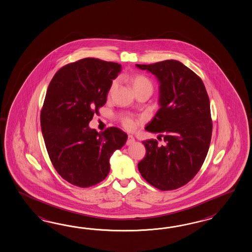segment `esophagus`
I'll return each mask as SVG.
<instances>
[{
    "label": "esophagus",
    "instance_id": "1",
    "mask_svg": "<svg viewBox=\"0 0 252 252\" xmlns=\"http://www.w3.org/2000/svg\"><path fill=\"white\" fill-rule=\"evenodd\" d=\"M135 142V139L132 137L131 135L128 136V139H127V142H126V144L127 145H131L132 143H134Z\"/></svg>",
    "mask_w": 252,
    "mask_h": 252
}]
</instances>
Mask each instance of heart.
I'll list each match as a JSON object with an SVG mask.
<instances>
[{
    "label": "heart",
    "instance_id": "obj_1",
    "mask_svg": "<svg viewBox=\"0 0 252 252\" xmlns=\"http://www.w3.org/2000/svg\"><path fill=\"white\" fill-rule=\"evenodd\" d=\"M131 83H132V87H133L134 91L138 90V89H141V88H145V87L153 88V84H152L151 80L148 78H146L145 76H142V75H136L134 77H132L131 78ZM116 86L117 80H113L112 83L110 85L109 92L111 93L113 90L116 88ZM120 122L125 129L131 130V129H135L137 125L141 123V120H138V119H135L133 117L124 115V116L120 117Z\"/></svg>",
    "mask_w": 252,
    "mask_h": 252
}]
</instances>
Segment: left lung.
I'll use <instances>...</instances> for the list:
<instances>
[{
  "instance_id": "left-lung-1",
  "label": "left lung",
  "mask_w": 252,
  "mask_h": 252,
  "mask_svg": "<svg viewBox=\"0 0 252 252\" xmlns=\"http://www.w3.org/2000/svg\"><path fill=\"white\" fill-rule=\"evenodd\" d=\"M136 66L160 82L161 108L145 129L164 142H142L146 155L138 169L153 187L174 190L194 178L207 157L213 128L209 97L202 79L177 60Z\"/></svg>"
}]
</instances>
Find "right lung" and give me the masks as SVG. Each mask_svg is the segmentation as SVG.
<instances>
[{
	"label": "right lung",
	"instance_id": "right-lung-1",
	"mask_svg": "<svg viewBox=\"0 0 252 252\" xmlns=\"http://www.w3.org/2000/svg\"><path fill=\"white\" fill-rule=\"evenodd\" d=\"M121 68L113 62L83 58L61 67L48 86L40 115L45 147L59 175L76 187L103 181L110 156L127 141L116 127L102 132L89 127Z\"/></svg>",
	"mask_w": 252,
	"mask_h": 252
}]
</instances>
